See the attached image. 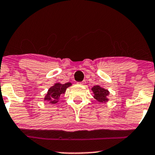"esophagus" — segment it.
Here are the masks:
<instances>
[{
  "label": "esophagus",
  "instance_id": "obj_1",
  "mask_svg": "<svg viewBox=\"0 0 155 155\" xmlns=\"http://www.w3.org/2000/svg\"><path fill=\"white\" fill-rule=\"evenodd\" d=\"M85 83H86V81H85V80H84V81H81V82H78V84H81V85L85 84Z\"/></svg>",
  "mask_w": 155,
  "mask_h": 155
}]
</instances>
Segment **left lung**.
Segmentation results:
<instances>
[{
    "label": "left lung",
    "mask_w": 155,
    "mask_h": 155,
    "mask_svg": "<svg viewBox=\"0 0 155 155\" xmlns=\"http://www.w3.org/2000/svg\"><path fill=\"white\" fill-rule=\"evenodd\" d=\"M92 91L93 92L94 97L100 103L107 102L108 101L107 96L109 95V92L107 90H105L104 88L101 87L99 85H97L92 88Z\"/></svg>",
    "instance_id": "8db88e82"
}]
</instances>
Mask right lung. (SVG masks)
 <instances>
[{
	"label": "right lung",
	"instance_id": "right-lung-1",
	"mask_svg": "<svg viewBox=\"0 0 155 155\" xmlns=\"http://www.w3.org/2000/svg\"><path fill=\"white\" fill-rule=\"evenodd\" d=\"M71 85V83L68 82L65 84H55L54 86L51 87L48 90L47 94L46 95L44 100L47 101L49 104H57L60 100V95L65 92L66 89Z\"/></svg>",
	"mask_w": 155,
	"mask_h": 155
}]
</instances>
